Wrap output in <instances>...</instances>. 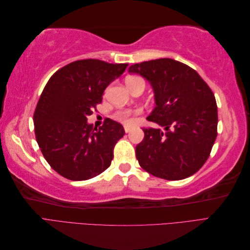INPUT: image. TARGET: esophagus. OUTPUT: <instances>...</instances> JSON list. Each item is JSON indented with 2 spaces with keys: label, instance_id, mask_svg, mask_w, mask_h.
Returning a JSON list of instances; mask_svg holds the SVG:
<instances>
[{
  "label": "esophagus",
  "instance_id": "obj_1",
  "mask_svg": "<svg viewBox=\"0 0 250 250\" xmlns=\"http://www.w3.org/2000/svg\"><path fill=\"white\" fill-rule=\"evenodd\" d=\"M131 129H132V128H131L130 126H124V130H125V132H126V133H128L129 131H131Z\"/></svg>",
  "mask_w": 250,
  "mask_h": 250
}]
</instances>
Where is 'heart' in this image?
I'll return each instance as SVG.
<instances>
[{"label": "heart", "instance_id": "heart-1", "mask_svg": "<svg viewBox=\"0 0 250 250\" xmlns=\"http://www.w3.org/2000/svg\"><path fill=\"white\" fill-rule=\"evenodd\" d=\"M139 80H143V79L141 77H138V76H129V77H127V79H126V84H127V83H132V82L139 81ZM130 116H131V111H129V110H121V111L117 112L116 118L121 120V121H123V122L128 123V122H130Z\"/></svg>", "mask_w": 250, "mask_h": 250}]
</instances>
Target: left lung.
Segmentation results:
<instances>
[{
	"instance_id": "left-lung-1",
	"label": "left lung",
	"mask_w": 250,
	"mask_h": 250,
	"mask_svg": "<svg viewBox=\"0 0 250 250\" xmlns=\"http://www.w3.org/2000/svg\"><path fill=\"white\" fill-rule=\"evenodd\" d=\"M152 86L155 107L148 120L164 128H143L144 140L135 147L141 167L167 180L190 177L209 156L217 138L215 96L199 74L171 58L129 66Z\"/></svg>"
}]
</instances>
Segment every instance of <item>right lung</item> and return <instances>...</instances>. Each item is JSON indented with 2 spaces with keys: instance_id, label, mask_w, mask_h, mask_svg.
Wrapping results in <instances>:
<instances>
[{
  "instance_id": "obj_1",
  "label": "right lung",
  "mask_w": 250,
  "mask_h": 250,
  "mask_svg": "<svg viewBox=\"0 0 250 250\" xmlns=\"http://www.w3.org/2000/svg\"><path fill=\"white\" fill-rule=\"evenodd\" d=\"M127 65L77 60L53 74L44 86L33 116L35 137L43 157L62 176L86 180L110 166L124 128L111 119L94 128L87 117Z\"/></svg>"
}]
</instances>
